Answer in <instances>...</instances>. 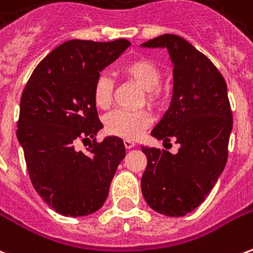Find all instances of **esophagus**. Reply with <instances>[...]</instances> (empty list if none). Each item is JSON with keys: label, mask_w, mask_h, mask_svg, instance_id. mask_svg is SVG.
Returning a JSON list of instances; mask_svg holds the SVG:
<instances>
[{"label": "esophagus", "mask_w": 253, "mask_h": 253, "mask_svg": "<svg viewBox=\"0 0 253 253\" xmlns=\"http://www.w3.org/2000/svg\"><path fill=\"white\" fill-rule=\"evenodd\" d=\"M125 146H126V149H132L135 146V142L131 139H125Z\"/></svg>", "instance_id": "34e87169"}]
</instances>
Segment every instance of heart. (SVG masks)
<instances>
[{
  "mask_svg": "<svg viewBox=\"0 0 253 253\" xmlns=\"http://www.w3.org/2000/svg\"><path fill=\"white\" fill-rule=\"evenodd\" d=\"M123 76L143 89L142 103L152 108H161L165 103L164 89L160 86L163 70L148 58H138L122 67ZM112 83L107 76H99L93 85V101L97 108L107 110L112 104ZM152 114L148 110L114 111L104 119L105 131L123 139H135L152 125Z\"/></svg>",
  "mask_w": 253,
  "mask_h": 253,
  "instance_id": "b5f03b06",
  "label": "heart"
}]
</instances>
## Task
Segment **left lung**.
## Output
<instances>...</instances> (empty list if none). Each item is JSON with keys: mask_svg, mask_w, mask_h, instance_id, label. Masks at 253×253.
Instances as JSON below:
<instances>
[{"mask_svg": "<svg viewBox=\"0 0 253 253\" xmlns=\"http://www.w3.org/2000/svg\"><path fill=\"white\" fill-rule=\"evenodd\" d=\"M142 47H165L173 63V94L152 135L180 145L176 154L142 146L148 159L141 180L154 211L183 217L205 201L228 161L233 118L222 74L186 39L165 34Z\"/></svg>", "mask_w": 253, "mask_h": 253, "instance_id": "left-lung-1", "label": "left lung"}]
</instances>
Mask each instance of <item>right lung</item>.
Segmentation results:
<instances>
[{
    "mask_svg": "<svg viewBox=\"0 0 253 253\" xmlns=\"http://www.w3.org/2000/svg\"><path fill=\"white\" fill-rule=\"evenodd\" d=\"M131 43L69 41L54 48L31 74L20 100L17 139L36 192L66 217L97 211L126 156L119 137L96 141L103 127L93 101L100 72ZM94 139L88 154L78 140Z\"/></svg>",
    "mask_w": 253,
    "mask_h": 253,
    "instance_id": "add662e5",
    "label": "right lung"
}]
</instances>
